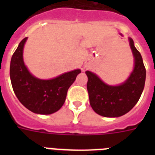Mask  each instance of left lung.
Segmentation results:
<instances>
[{
    "mask_svg": "<svg viewBox=\"0 0 155 155\" xmlns=\"http://www.w3.org/2000/svg\"><path fill=\"white\" fill-rule=\"evenodd\" d=\"M130 46L134 58V70L125 82L119 85H108L95 73L87 71V89L92 109L105 117H118L130 112L144 89L146 68L140 52L134 42L129 38Z\"/></svg>",
    "mask_w": 155,
    "mask_h": 155,
    "instance_id": "1",
    "label": "left lung"
}]
</instances>
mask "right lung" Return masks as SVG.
I'll list each match as a JSON object with an SVG mask.
<instances>
[{"mask_svg": "<svg viewBox=\"0 0 155 155\" xmlns=\"http://www.w3.org/2000/svg\"><path fill=\"white\" fill-rule=\"evenodd\" d=\"M27 38L21 41L10 62V80L19 101L29 110L48 115L59 110L65 102L68 88L75 82L80 69L68 71L51 80H41L29 71L23 60Z\"/></svg>", "mask_w": 155, "mask_h": 155, "instance_id": "add662e5", "label": "right lung"}]
</instances>
